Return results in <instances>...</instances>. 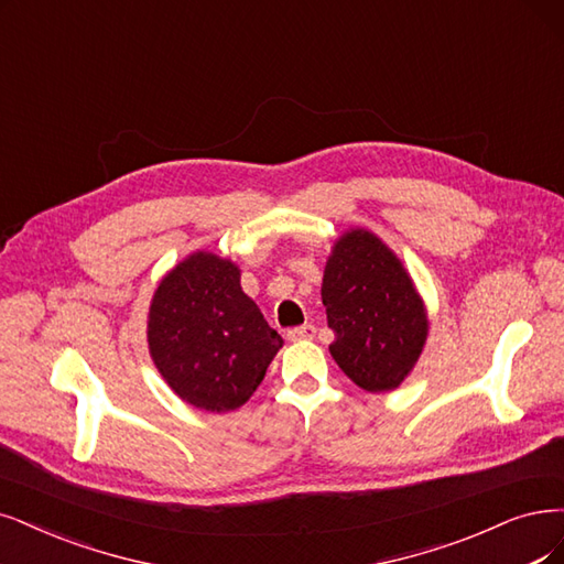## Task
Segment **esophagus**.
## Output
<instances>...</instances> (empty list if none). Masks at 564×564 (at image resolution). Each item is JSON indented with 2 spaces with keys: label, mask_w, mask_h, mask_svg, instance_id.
Segmentation results:
<instances>
[{
  "label": "esophagus",
  "mask_w": 564,
  "mask_h": 564,
  "mask_svg": "<svg viewBox=\"0 0 564 564\" xmlns=\"http://www.w3.org/2000/svg\"><path fill=\"white\" fill-rule=\"evenodd\" d=\"M316 337V327L314 325H300L288 329V339L290 341H302V339H314Z\"/></svg>",
  "instance_id": "1"
}]
</instances>
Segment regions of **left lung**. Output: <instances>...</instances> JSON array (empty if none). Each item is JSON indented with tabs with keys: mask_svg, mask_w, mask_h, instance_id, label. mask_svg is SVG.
<instances>
[{
	"mask_svg": "<svg viewBox=\"0 0 564 564\" xmlns=\"http://www.w3.org/2000/svg\"><path fill=\"white\" fill-rule=\"evenodd\" d=\"M321 295L335 332L329 352L346 377L369 392L398 388L421 358L427 316L392 250L365 229L344 235Z\"/></svg>",
	"mask_w": 564,
	"mask_h": 564,
	"instance_id": "8db88e82",
	"label": "left lung"
}]
</instances>
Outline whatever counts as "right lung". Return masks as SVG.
I'll use <instances>...</instances> for the list:
<instances>
[{
	"label": "right lung",
	"instance_id": "obj_1",
	"mask_svg": "<svg viewBox=\"0 0 564 564\" xmlns=\"http://www.w3.org/2000/svg\"><path fill=\"white\" fill-rule=\"evenodd\" d=\"M149 346L181 400L223 413L239 409L256 392L283 339L243 295L232 262L195 253L158 285Z\"/></svg>",
	"mask_w": 564,
	"mask_h": 564
}]
</instances>
